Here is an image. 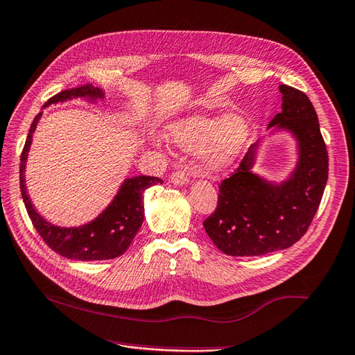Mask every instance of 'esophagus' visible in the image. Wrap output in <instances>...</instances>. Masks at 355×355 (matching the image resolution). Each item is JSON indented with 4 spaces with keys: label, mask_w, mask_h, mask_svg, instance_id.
Here are the masks:
<instances>
[{
    "label": "esophagus",
    "mask_w": 355,
    "mask_h": 355,
    "mask_svg": "<svg viewBox=\"0 0 355 355\" xmlns=\"http://www.w3.org/2000/svg\"><path fill=\"white\" fill-rule=\"evenodd\" d=\"M187 181H189V177H187L186 172H183V171H177L171 175V183L174 186H184Z\"/></svg>",
    "instance_id": "obj_1"
}]
</instances>
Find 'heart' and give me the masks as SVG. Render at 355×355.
I'll return each mask as SVG.
<instances>
[{
    "mask_svg": "<svg viewBox=\"0 0 355 355\" xmlns=\"http://www.w3.org/2000/svg\"><path fill=\"white\" fill-rule=\"evenodd\" d=\"M250 133L248 119L234 113L227 116L192 114L172 122L166 130L168 139L180 150L201 151V163L207 172H222L233 166Z\"/></svg>",
    "mask_w": 355,
    "mask_h": 355,
    "instance_id": "1",
    "label": "heart"
}]
</instances>
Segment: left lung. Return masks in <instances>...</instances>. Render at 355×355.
I'll list each match as a JSON object with an SVG mask.
<instances>
[{"label":"left lung","instance_id":"obj_1","mask_svg":"<svg viewBox=\"0 0 355 355\" xmlns=\"http://www.w3.org/2000/svg\"><path fill=\"white\" fill-rule=\"evenodd\" d=\"M282 112L269 122V136L296 140L295 168L282 181L254 172L261 139L250 146L241 166L219 186L218 207L204 220L205 233L228 255L248 257L289 248L306 234L328 180V153L309 96L282 85ZM265 139V137H263Z\"/></svg>","mask_w":355,"mask_h":355}]
</instances>
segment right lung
I'll use <instances>...</instances> for the list:
<instances>
[{
    "instance_id": "add662e5",
    "label": "right lung",
    "mask_w": 355,
    "mask_h": 355,
    "mask_svg": "<svg viewBox=\"0 0 355 355\" xmlns=\"http://www.w3.org/2000/svg\"><path fill=\"white\" fill-rule=\"evenodd\" d=\"M78 98L90 104H96L98 101L104 100L105 94L101 87H94L92 85L80 86L76 89L63 90V92L54 95L51 100H48L44 109L51 104L78 100ZM40 116H42V112L37 114L31 123L26 145H24L22 150L19 166L22 200L24 204H26L33 225H35L39 236L44 239V242L49 248L60 254L62 257L80 261L110 260L119 257V255L128 250L139 228L142 227L145 216V191L155 184H163V180L150 175L125 178L112 202L95 219L89 220L87 224L78 227H60L51 224L35 209L26 186L28 151L33 142V133L36 131Z\"/></svg>"
}]
</instances>
